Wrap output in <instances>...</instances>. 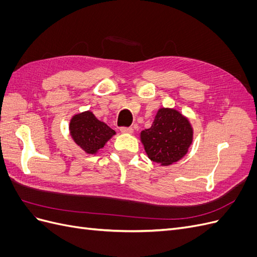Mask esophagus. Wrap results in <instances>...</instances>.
<instances>
[{
    "instance_id": "esophagus-1",
    "label": "esophagus",
    "mask_w": 257,
    "mask_h": 257,
    "mask_svg": "<svg viewBox=\"0 0 257 257\" xmlns=\"http://www.w3.org/2000/svg\"><path fill=\"white\" fill-rule=\"evenodd\" d=\"M121 133L123 134H132L134 132V130L132 127H121Z\"/></svg>"
}]
</instances>
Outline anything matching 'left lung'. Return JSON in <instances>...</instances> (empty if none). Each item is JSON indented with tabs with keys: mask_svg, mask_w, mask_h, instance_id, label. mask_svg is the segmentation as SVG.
Here are the masks:
<instances>
[{
	"mask_svg": "<svg viewBox=\"0 0 257 257\" xmlns=\"http://www.w3.org/2000/svg\"><path fill=\"white\" fill-rule=\"evenodd\" d=\"M190 120L174 108H160L151 127L142 131L141 142L151 161L162 166L172 165L188 153L193 143Z\"/></svg>",
	"mask_w": 257,
	"mask_h": 257,
	"instance_id": "1",
	"label": "left lung"
}]
</instances>
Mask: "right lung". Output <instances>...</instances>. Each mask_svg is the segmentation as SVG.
<instances>
[{"instance_id":"1","label":"right lung","mask_w":257,"mask_h":257,"mask_svg":"<svg viewBox=\"0 0 257 257\" xmlns=\"http://www.w3.org/2000/svg\"><path fill=\"white\" fill-rule=\"evenodd\" d=\"M68 128L76 145L88 154H96L115 135L111 127L99 121L90 110L74 114Z\"/></svg>"}]
</instances>
